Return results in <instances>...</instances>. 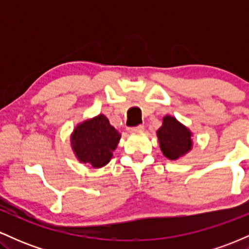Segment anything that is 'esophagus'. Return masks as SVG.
<instances>
[{"instance_id":"34e87169","label":"esophagus","mask_w":249,"mask_h":249,"mask_svg":"<svg viewBox=\"0 0 249 249\" xmlns=\"http://www.w3.org/2000/svg\"><path fill=\"white\" fill-rule=\"evenodd\" d=\"M127 131L130 133H141L144 131V126H142V125H139V126H136V127H128Z\"/></svg>"}]
</instances>
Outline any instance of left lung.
<instances>
[{"label": "left lung", "instance_id": "left-lung-1", "mask_svg": "<svg viewBox=\"0 0 249 249\" xmlns=\"http://www.w3.org/2000/svg\"><path fill=\"white\" fill-rule=\"evenodd\" d=\"M162 154L170 160H178L193 148V133L176 117L166 115L157 131Z\"/></svg>", "mask_w": 249, "mask_h": 249}]
</instances>
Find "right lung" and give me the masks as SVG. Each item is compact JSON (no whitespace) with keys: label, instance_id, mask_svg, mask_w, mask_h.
Here are the masks:
<instances>
[{"label":"right lung","instance_id":"1","mask_svg":"<svg viewBox=\"0 0 249 249\" xmlns=\"http://www.w3.org/2000/svg\"><path fill=\"white\" fill-rule=\"evenodd\" d=\"M121 138L122 134L101 113L76 125L70 136V145L79 162L101 168L110 162Z\"/></svg>","mask_w":249,"mask_h":249}]
</instances>
